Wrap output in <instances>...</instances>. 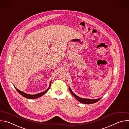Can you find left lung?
<instances>
[{
    "mask_svg": "<svg viewBox=\"0 0 129 129\" xmlns=\"http://www.w3.org/2000/svg\"><path fill=\"white\" fill-rule=\"evenodd\" d=\"M69 90L70 92V93L74 96V97H75V98L78 100V101L79 102H80L81 103L84 104H92L95 103L97 102H98L99 101H100L102 98H99V99H94V100H92V99H83L82 98H80L79 96H78V95H77L76 94H75L71 90L70 87L69 86Z\"/></svg>",
    "mask_w": 129,
    "mask_h": 129,
    "instance_id": "obj_1",
    "label": "left lung"
}]
</instances>
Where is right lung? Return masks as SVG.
<instances>
[{
  "mask_svg": "<svg viewBox=\"0 0 129 129\" xmlns=\"http://www.w3.org/2000/svg\"><path fill=\"white\" fill-rule=\"evenodd\" d=\"M50 86H51V82H50V84H49V87L48 88V89L42 92H40V93H39L38 94H34V95H31V94H27L25 92H22L20 90H19V89H18L16 87L14 86L15 89L17 91V92L18 93H19V94H20L22 96H23V97L26 98V99H37V98H39L40 97H41V96H42L43 95H44L45 93H46L48 91V90L49 89L50 87Z\"/></svg>",
  "mask_w": 129,
  "mask_h": 129,
  "instance_id": "obj_1",
  "label": "right lung"
}]
</instances>
